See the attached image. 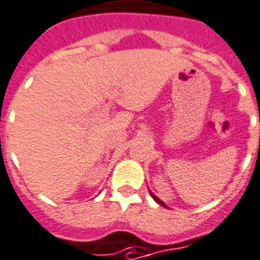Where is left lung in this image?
<instances>
[{
  "mask_svg": "<svg viewBox=\"0 0 260 260\" xmlns=\"http://www.w3.org/2000/svg\"><path fill=\"white\" fill-rule=\"evenodd\" d=\"M151 197H152L153 200H155V201H156V202H158L159 205H162V206H166V205H165V202H164V201H160V200H159L158 197H156V195H155V194H152V192H151Z\"/></svg>",
  "mask_w": 260,
  "mask_h": 260,
  "instance_id": "obj_1",
  "label": "left lung"
}]
</instances>
